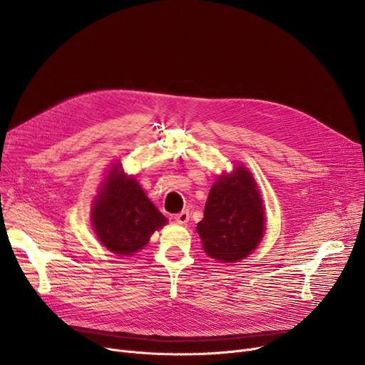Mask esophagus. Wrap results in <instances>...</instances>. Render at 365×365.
Returning a JSON list of instances; mask_svg holds the SVG:
<instances>
[{
  "label": "esophagus",
  "instance_id": "obj_1",
  "mask_svg": "<svg viewBox=\"0 0 365 365\" xmlns=\"http://www.w3.org/2000/svg\"><path fill=\"white\" fill-rule=\"evenodd\" d=\"M175 220L180 225H186L187 220H189V212H186V210H183V212L175 215Z\"/></svg>",
  "mask_w": 365,
  "mask_h": 365
}]
</instances>
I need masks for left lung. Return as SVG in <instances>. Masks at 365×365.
I'll use <instances>...</instances> for the list:
<instances>
[{
    "instance_id": "left-lung-1",
    "label": "left lung",
    "mask_w": 365,
    "mask_h": 365,
    "mask_svg": "<svg viewBox=\"0 0 365 365\" xmlns=\"http://www.w3.org/2000/svg\"><path fill=\"white\" fill-rule=\"evenodd\" d=\"M197 232L205 253L223 263L241 260L257 247L264 232V212L257 185L245 167L217 178Z\"/></svg>"
}]
</instances>
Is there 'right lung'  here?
I'll list each match as a JSON object with an SVG mask.
<instances>
[{
    "label": "right lung",
    "instance_id": "obj_1",
    "mask_svg": "<svg viewBox=\"0 0 365 365\" xmlns=\"http://www.w3.org/2000/svg\"><path fill=\"white\" fill-rule=\"evenodd\" d=\"M91 219L101 242L109 252L124 256L139 252L153 231L167 223L136 179L124 175L121 164H113L105 178Z\"/></svg>",
    "mask_w": 365,
    "mask_h": 365
}]
</instances>
